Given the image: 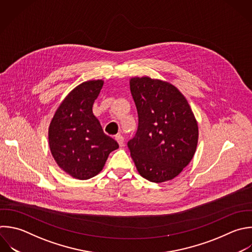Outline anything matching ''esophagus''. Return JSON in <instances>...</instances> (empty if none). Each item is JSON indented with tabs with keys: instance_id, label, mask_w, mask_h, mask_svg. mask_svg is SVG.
<instances>
[{
	"instance_id": "34e87169",
	"label": "esophagus",
	"mask_w": 252,
	"mask_h": 252,
	"mask_svg": "<svg viewBox=\"0 0 252 252\" xmlns=\"http://www.w3.org/2000/svg\"><path fill=\"white\" fill-rule=\"evenodd\" d=\"M115 140L117 141V143L119 144V146L120 147H123L124 146V138H123V136L122 135H117L116 137H115Z\"/></svg>"
}]
</instances>
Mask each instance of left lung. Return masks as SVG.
<instances>
[{"label": "left lung", "instance_id": "left-lung-1", "mask_svg": "<svg viewBox=\"0 0 252 252\" xmlns=\"http://www.w3.org/2000/svg\"><path fill=\"white\" fill-rule=\"evenodd\" d=\"M139 124L128 142L140 175L155 183L176 177L196 152L199 130L194 113L179 90L150 77L130 79Z\"/></svg>", "mask_w": 252, "mask_h": 252}]
</instances>
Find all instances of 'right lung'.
I'll return each instance as SVG.
<instances>
[{
  "label": "right lung",
  "instance_id": "add662e5",
  "mask_svg": "<svg viewBox=\"0 0 252 252\" xmlns=\"http://www.w3.org/2000/svg\"><path fill=\"white\" fill-rule=\"evenodd\" d=\"M104 82L91 80L73 89L56 109L48 128L49 148L58 166L80 180L97 175L119 146L103 133L93 105Z\"/></svg>",
  "mask_w": 252,
  "mask_h": 252
}]
</instances>
